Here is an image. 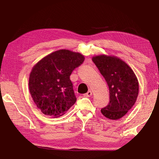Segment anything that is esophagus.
<instances>
[{"mask_svg":"<svg viewBox=\"0 0 159 159\" xmlns=\"http://www.w3.org/2000/svg\"><path fill=\"white\" fill-rule=\"evenodd\" d=\"M92 95V93L91 91H88V92L86 93V94H84V96H85V97H90Z\"/></svg>","mask_w":159,"mask_h":159,"instance_id":"obj_1","label":"esophagus"}]
</instances>
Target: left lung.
Returning <instances> with one entry per match:
<instances>
[{"label":"left lung","mask_w":159,"mask_h":159,"mask_svg":"<svg viewBox=\"0 0 159 159\" xmlns=\"http://www.w3.org/2000/svg\"><path fill=\"white\" fill-rule=\"evenodd\" d=\"M92 61L110 90V102L101 109V113L109 119H119L131 110L137 99V78L131 67L118 57L99 55L93 57Z\"/></svg>","instance_id":"obj_1"}]
</instances>
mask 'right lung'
Here are the masks:
<instances>
[{
	"instance_id": "obj_1",
	"label": "right lung",
	"mask_w": 159,
	"mask_h": 159,
	"mask_svg": "<svg viewBox=\"0 0 159 159\" xmlns=\"http://www.w3.org/2000/svg\"><path fill=\"white\" fill-rule=\"evenodd\" d=\"M84 60L80 53L60 49L46 56L33 67L29 89L43 114L59 117L75 103L76 98L70 76Z\"/></svg>"
}]
</instances>
